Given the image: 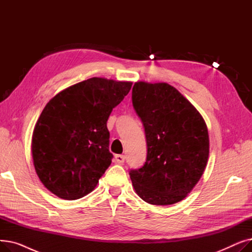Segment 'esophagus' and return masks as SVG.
<instances>
[{
	"instance_id": "1",
	"label": "esophagus",
	"mask_w": 252,
	"mask_h": 252,
	"mask_svg": "<svg viewBox=\"0 0 252 252\" xmlns=\"http://www.w3.org/2000/svg\"><path fill=\"white\" fill-rule=\"evenodd\" d=\"M125 159H126V157H125V155H115V157H114V160H115V162H117V163H124L125 162Z\"/></svg>"
}]
</instances>
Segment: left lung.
<instances>
[{
	"instance_id": "left-lung-1",
	"label": "left lung",
	"mask_w": 252,
	"mask_h": 252,
	"mask_svg": "<svg viewBox=\"0 0 252 252\" xmlns=\"http://www.w3.org/2000/svg\"><path fill=\"white\" fill-rule=\"evenodd\" d=\"M131 100L147 141L146 162L129 171L134 189L147 203H177L204 173L209 155L206 124L194 106L166 83H135Z\"/></svg>"
}]
</instances>
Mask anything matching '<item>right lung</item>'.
Wrapping results in <instances>:
<instances>
[{
  "instance_id": "right-lung-1",
  "label": "right lung",
  "mask_w": 252,
  "mask_h": 252,
  "mask_svg": "<svg viewBox=\"0 0 252 252\" xmlns=\"http://www.w3.org/2000/svg\"><path fill=\"white\" fill-rule=\"evenodd\" d=\"M133 83L92 77L52 98L35 124L32 153L44 186L65 200L95 189L111 164L108 117Z\"/></svg>"
}]
</instances>
